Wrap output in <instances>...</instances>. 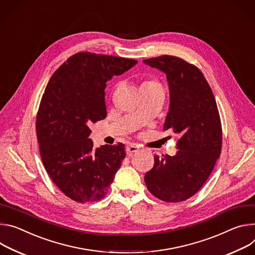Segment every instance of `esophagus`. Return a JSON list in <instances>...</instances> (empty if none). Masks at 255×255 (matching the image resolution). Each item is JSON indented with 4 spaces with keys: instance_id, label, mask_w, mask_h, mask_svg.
Returning <instances> with one entry per match:
<instances>
[{
    "instance_id": "obj_1",
    "label": "esophagus",
    "mask_w": 255,
    "mask_h": 255,
    "mask_svg": "<svg viewBox=\"0 0 255 255\" xmlns=\"http://www.w3.org/2000/svg\"><path fill=\"white\" fill-rule=\"evenodd\" d=\"M137 150H138V147H137V146H135V145H133V144H129V145H128V147H127V149H126V151H127V154H128V155H131L132 153L136 152Z\"/></svg>"
}]
</instances>
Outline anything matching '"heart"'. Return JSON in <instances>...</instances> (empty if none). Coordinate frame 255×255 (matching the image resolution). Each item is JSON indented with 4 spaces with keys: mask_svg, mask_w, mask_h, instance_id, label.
<instances>
[{
    "mask_svg": "<svg viewBox=\"0 0 255 255\" xmlns=\"http://www.w3.org/2000/svg\"><path fill=\"white\" fill-rule=\"evenodd\" d=\"M150 85H159V84L154 80H147L142 84V87L143 86H150Z\"/></svg>",
    "mask_w": 255,
    "mask_h": 255,
    "instance_id": "b5f03b06",
    "label": "heart"
}]
</instances>
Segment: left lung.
I'll use <instances>...</instances> for the list:
<instances>
[{
	"label": "left lung",
	"instance_id": "8db88e82",
	"mask_svg": "<svg viewBox=\"0 0 255 255\" xmlns=\"http://www.w3.org/2000/svg\"><path fill=\"white\" fill-rule=\"evenodd\" d=\"M144 63L166 74L170 107L163 130L170 129L179 135L176 155H154V166L144 180L157 199L183 202L202 188L221 155L218 106L208 81L194 65L167 54Z\"/></svg>",
	"mask_w": 255,
	"mask_h": 255
}]
</instances>
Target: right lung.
Listing matches in <instances>:
<instances>
[{"instance_id":"obj_1","label":"right lung","mask_w":255,"mask_h":255,"mask_svg":"<svg viewBox=\"0 0 255 255\" xmlns=\"http://www.w3.org/2000/svg\"><path fill=\"white\" fill-rule=\"evenodd\" d=\"M136 63L81 51L46 85L36 116L40 157L53 183L77 203L102 200L126 158L123 143L94 149L89 126L106 118V83Z\"/></svg>"}]
</instances>
